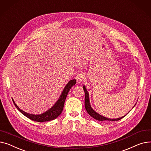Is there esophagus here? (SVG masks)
Wrapping results in <instances>:
<instances>
[{"label": "esophagus", "instance_id": "obj_1", "mask_svg": "<svg viewBox=\"0 0 151 151\" xmlns=\"http://www.w3.org/2000/svg\"><path fill=\"white\" fill-rule=\"evenodd\" d=\"M84 78V75L83 73H79V74L76 76V79L77 83H79L82 82V81H83Z\"/></svg>", "mask_w": 151, "mask_h": 151}]
</instances>
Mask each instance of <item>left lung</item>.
Returning <instances> with one entry per match:
<instances>
[{"label": "left lung", "instance_id": "obj_1", "mask_svg": "<svg viewBox=\"0 0 151 151\" xmlns=\"http://www.w3.org/2000/svg\"><path fill=\"white\" fill-rule=\"evenodd\" d=\"M83 89H84V91L85 92V108H86V110H87V113L92 117L95 118V119L98 120V121H101H101H118V120H120L121 119H122L126 115L121 118H118L110 119V118H107L106 117H104L101 115H99V114L96 112L95 110L92 108L91 106H90V100H89V95H88V93L87 92V90L85 86H83ZM135 106V104L134 105V106Z\"/></svg>", "mask_w": 151, "mask_h": 151}]
</instances>
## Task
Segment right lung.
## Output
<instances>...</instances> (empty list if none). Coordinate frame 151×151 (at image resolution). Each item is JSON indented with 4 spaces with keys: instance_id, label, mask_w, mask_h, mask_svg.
I'll list each match as a JSON object with an SVG mask.
<instances>
[{
    "instance_id": "right-lung-1",
    "label": "right lung",
    "mask_w": 151,
    "mask_h": 151,
    "mask_svg": "<svg viewBox=\"0 0 151 151\" xmlns=\"http://www.w3.org/2000/svg\"><path fill=\"white\" fill-rule=\"evenodd\" d=\"M76 81L75 79L70 80V81L65 86L61 96H59V98L58 99L56 103L53 106V107H52L50 109L47 110L46 112L41 114L34 115V114H28L23 111V110H22L21 109H20L19 107L15 104L13 99V101L16 107L19 110L20 112H21L23 115H24L25 116L28 118L29 119L33 120V121L37 122H45L51 121V120H53L56 119L62 113L67 94L70 88H71L72 86H73L76 84Z\"/></svg>"
}]
</instances>
